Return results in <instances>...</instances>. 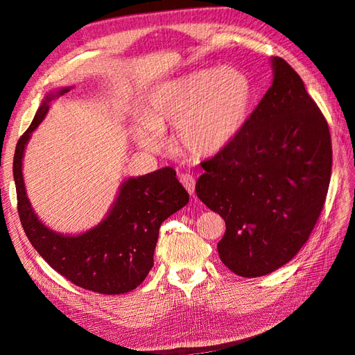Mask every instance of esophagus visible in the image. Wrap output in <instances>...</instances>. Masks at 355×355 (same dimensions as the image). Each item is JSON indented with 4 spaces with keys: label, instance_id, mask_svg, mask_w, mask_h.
<instances>
[{
    "label": "esophagus",
    "instance_id": "34e87169",
    "mask_svg": "<svg viewBox=\"0 0 355 355\" xmlns=\"http://www.w3.org/2000/svg\"><path fill=\"white\" fill-rule=\"evenodd\" d=\"M180 182L182 185L185 187V189L189 192V194H194L196 192V178L189 175V173H184L180 175Z\"/></svg>",
    "mask_w": 355,
    "mask_h": 355
}]
</instances>
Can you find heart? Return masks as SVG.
I'll return each mask as SVG.
<instances>
[{
  "label": "heart",
  "instance_id": "b5f03b06",
  "mask_svg": "<svg viewBox=\"0 0 355 355\" xmlns=\"http://www.w3.org/2000/svg\"><path fill=\"white\" fill-rule=\"evenodd\" d=\"M252 102V84L234 68L201 69L166 81L149 93L144 124L133 130L137 144L149 151L163 145V135L175 125L180 151L211 157L227 148L243 127Z\"/></svg>",
  "mask_w": 355,
  "mask_h": 355
}]
</instances>
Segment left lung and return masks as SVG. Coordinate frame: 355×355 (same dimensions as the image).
I'll return each instance as SVG.
<instances>
[{
	"label": "left lung",
	"mask_w": 355,
	"mask_h": 355,
	"mask_svg": "<svg viewBox=\"0 0 355 355\" xmlns=\"http://www.w3.org/2000/svg\"><path fill=\"white\" fill-rule=\"evenodd\" d=\"M272 85L232 142L202 161L196 192L227 225L218 252L240 277L270 274L308 241L331 173L329 124L297 72L272 58Z\"/></svg>",
	"instance_id": "8db88e82"
}]
</instances>
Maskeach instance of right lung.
Masks as SVG:
<instances>
[{"instance_id": "right-lung-1", "label": "right lung", "mask_w": 355, "mask_h": 355, "mask_svg": "<svg viewBox=\"0 0 355 355\" xmlns=\"http://www.w3.org/2000/svg\"><path fill=\"white\" fill-rule=\"evenodd\" d=\"M68 92L69 87L46 96L16 145L13 176L20 223L42 259L75 286L102 295L132 292L154 266L161 223L187 206L189 194L179 184L176 171L164 167L127 179L108 216L87 232L63 235L42 225L26 197L22 158L31 133L49 112V103Z\"/></svg>"}]
</instances>
